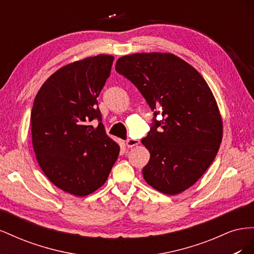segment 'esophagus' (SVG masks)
Masks as SVG:
<instances>
[{
	"label": "esophagus",
	"mask_w": 254,
	"mask_h": 254,
	"mask_svg": "<svg viewBox=\"0 0 254 254\" xmlns=\"http://www.w3.org/2000/svg\"><path fill=\"white\" fill-rule=\"evenodd\" d=\"M139 143H140L139 140H134V139H128L126 141V145H127L128 148H131V147H133V146L139 145Z\"/></svg>",
	"instance_id": "esophagus-1"
}]
</instances>
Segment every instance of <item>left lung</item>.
Here are the masks:
<instances>
[{
    "label": "left lung",
    "instance_id": "obj_1",
    "mask_svg": "<svg viewBox=\"0 0 254 254\" xmlns=\"http://www.w3.org/2000/svg\"><path fill=\"white\" fill-rule=\"evenodd\" d=\"M115 70L134 84L153 111L151 128L142 139L150 152L143 168L145 181L167 195L186 190L209 168L222 139L211 89L193 66L173 54L123 56Z\"/></svg>",
    "mask_w": 254,
    "mask_h": 254
}]
</instances>
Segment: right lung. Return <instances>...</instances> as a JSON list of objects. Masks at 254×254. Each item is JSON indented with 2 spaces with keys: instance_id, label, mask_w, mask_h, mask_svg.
I'll return each instance as SVG.
<instances>
[{
  "instance_id": "1",
  "label": "right lung",
  "mask_w": 254,
  "mask_h": 254,
  "mask_svg": "<svg viewBox=\"0 0 254 254\" xmlns=\"http://www.w3.org/2000/svg\"><path fill=\"white\" fill-rule=\"evenodd\" d=\"M113 60L98 55L63 66L34 101L30 123L38 163L52 183L75 196L101 188L120 153V146L106 134L97 106Z\"/></svg>"
}]
</instances>
